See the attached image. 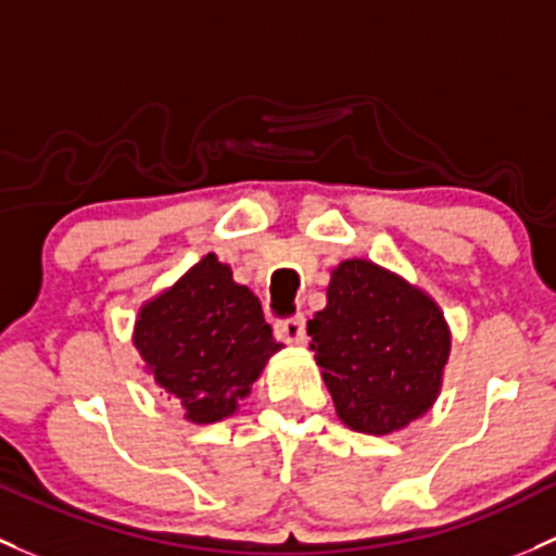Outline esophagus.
<instances>
[{
	"label": "esophagus",
	"instance_id": "1",
	"mask_svg": "<svg viewBox=\"0 0 556 556\" xmlns=\"http://www.w3.org/2000/svg\"><path fill=\"white\" fill-rule=\"evenodd\" d=\"M274 332H277L279 341L285 343H306V319L303 317L279 319V323L274 325Z\"/></svg>",
	"mask_w": 556,
	"mask_h": 556
}]
</instances>
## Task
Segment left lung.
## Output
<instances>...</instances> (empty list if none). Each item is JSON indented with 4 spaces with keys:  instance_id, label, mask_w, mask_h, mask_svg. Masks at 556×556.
Wrapping results in <instances>:
<instances>
[{
    "instance_id": "left-lung-1",
    "label": "left lung",
    "mask_w": 556,
    "mask_h": 556,
    "mask_svg": "<svg viewBox=\"0 0 556 556\" xmlns=\"http://www.w3.org/2000/svg\"><path fill=\"white\" fill-rule=\"evenodd\" d=\"M312 352L349 429L389 434L437 400L450 332L437 303L370 261L332 271L327 306L308 319Z\"/></svg>"
}]
</instances>
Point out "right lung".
I'll use <instances>...</instances> for the list:
<instances>
[{
  "label": "right lung",
  "mask_w": 556,
  "mask_h": 556,
  "mask_svg": "<svg viewBox=\"0 0 556 556\" xmlns=\"http://www.w3.org/2000/svg\"><path fill=\"white\" fill-rule=\"evenodd\" d=\"M136 349L156 383L178 396L186 418L213 424L237 410L282 343L274 341L258 298L210 253L140 308Z\"/></svg>",
  "instance_id": "add662e5"
}]
</instances>
